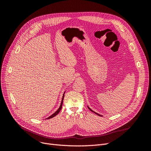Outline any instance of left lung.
Returning a JSON list of instances; mask_svg holds the SVG:
<instances>
[{
    "label": "left lung",
    "instance_id": "8db88e82",
    "mask_svg": "<svg viewBox=\"0 0 151 151\" xmlns=\"http://www.w3.org/2000/svg\"><path fill=\"white\" fill-rule=\"evenodd\" d=\"M88 108H89V107H88ZM89 109H90V110H91V111H93V112H94V113H96V114H97V115H99V116H101V115H99V114H98V113H96V112H94V111H93V110H92V109H91V108H89Z\"/></svg>",
    "mask_w": 151,
    "mask_h": 151
}]
</instances>
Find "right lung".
Segmentation results:
<instances>
[{
  "label": "right lung",
  "mask_w": 151,
  "mask_h": 151,
  "mask_svg": "<svg viewBox=\"0 0 151 151\" xmlns=\"http://www.w3.org/2000/svg\"><path fill=\"white\" fill-rule=\"evenodd\" d=\"M64 94H65V93H63V97H62V102H61V104H60V107H59V108L57 109V111H55V112L53 115H52L51 116H49L48 118H47V119H50V118H53V117H54L55 116H56L57 114L60 111V110H61V109H62V104H63V98H64Z\"/></svg>",
  "instance_id": "right-lung-1"
}]
</instances>
